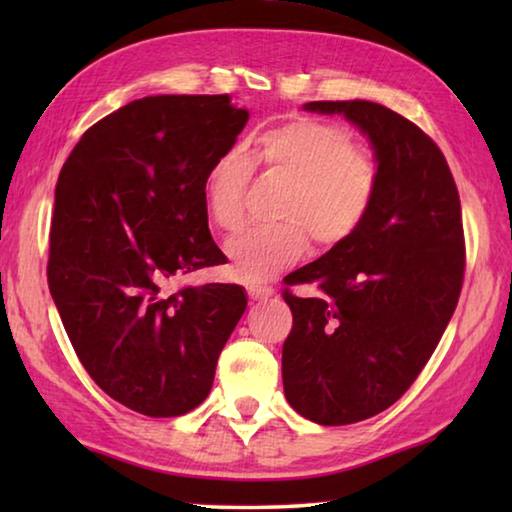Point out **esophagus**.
<instances>
[{
	"label": "esophagus",
	"instance_id": "esophagus-1",
	"mask_svg": "<svg viewBox=\"0 0 512 512\" xmlns=\"http://www.w3.org/2000/svg\"><path fill=\"white\" fill-rule=\"evenodd\" d=\"M246 289H248V296L253 300H264L273 293L271 287H266V284H248Z\"/></svg>",
	"mask_w": 512,
	"mask_h": 512
}]
</instances>
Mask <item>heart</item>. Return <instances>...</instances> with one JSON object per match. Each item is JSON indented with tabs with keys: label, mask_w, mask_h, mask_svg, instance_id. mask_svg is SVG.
<instances>
[{
	"label": "heart",
	"mask_w": 512,
	"mask_h": 512,
	"mask_svg": "<svg viewBox=\"0 0 512 512\" xmlns=\"http://www.w3.org/2000/svg\"><path fill=\"white\" fill-rule=\"evenodd\" d=\"M259 160L289 180L277 203V223L248 230L228 244L235 273L262 280L307 255L309 239L320 250L357 235L375 205L379 169L352 133L334 121L298 117L259 137ZM253 162L241 149L216 155L205 176V207L225 232L246 221V192Z\"/></svg>",
	"instance_id": "obj_1"
}]
</instances>
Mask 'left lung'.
I'll list each match as a JSON object with an SVG mask.
<instances>
[{
  "mask_svg": "<svg viewBox=\"0 0 512 512\" xmlns=\"http://www.w3.org/2000/svg\"><path fill=\"white\" fill-rule=\"evenodd\" d=\"M305 108L343 112L370 137L379 169L357 235L284 277V395L302 418L339 427L388 409L427 366L461 296L463 216L443 151L413 121L359 99ZM300 283L319 296L296 297Z\"/></svg>",
  "mask_w": 512,
  "mask_h": 512,
  "instance_id": "obj_1",
  "label": "left lung"
}]
</instances>
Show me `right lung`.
<instances>
[{
	"mask_svg": "<svg viewBox=\"0 0 512 512\" xmlns=\"http://www.w3.org/2000/svg\"><path fill=\"white\" fill-rule=\"evenodd\" d=\"M246 121L230 94L144 97L90 126L60 169L51 298L101 391L149 418L205 400L246 311L239 284L169 289L173 277L225 262L203 187Z\"/></svg>",
	"mask_w": 512,
	"mask_h": 512,
	"instance_id": "right-lung-1",
	"label": "right lung"
}]
</instances>
